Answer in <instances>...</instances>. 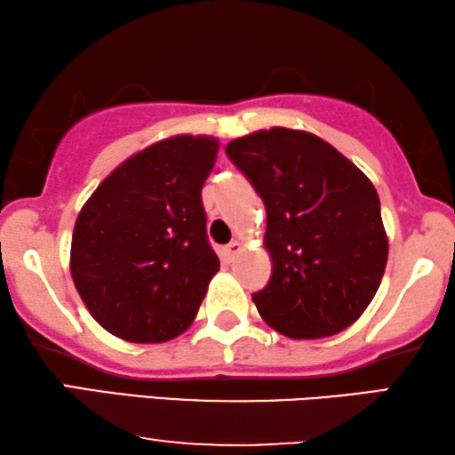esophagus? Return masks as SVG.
Listing matches in <instances>:
<instances>
[{"instance_id":"esophagus-1","label":"esophagus","mask_w":455,"mask_h":455,"mask_svg":"<svg viewBox=\"0 0 455 455\" xmlns=\"http://www.w3.org/2000/svg\"><path fill=\"white\" fill-rule=\"evenodd\" d=\"M242 251V244L238 240H234V242H229V244L223 248V259L228 260V263H232V260L238 257V252Z\"/></svg>"}]
</instances>
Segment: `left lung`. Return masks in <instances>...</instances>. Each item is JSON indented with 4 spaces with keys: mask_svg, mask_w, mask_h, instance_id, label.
Here are the masks:
<instances>
[{
    "mask_svg": "<svg viewBox=\"0 0 455 455\" xmlns=\"http://www.w3.org/2000/svg\"><path fill=\"white\" fill-rule=\"evenodd\" d=\"M267 209L273 275L252 294L267 325L319 339L364 313L387 265L375 186L350 159L304 130L271 128L226 147Z\"/></svg>",
    "mask_w": 455,
    "mask_h": 455,
    "instance_id": "obj_1",
    "label": "left lung"
}]
</instances>
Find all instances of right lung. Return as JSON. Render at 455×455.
Listing matches in <instances>:
<instances>
[{"label": "right lung", "instance_id": "1", "mask_svg": "<svg viewBox=\"0 0 455 455\" xmlns=\"http://www.w3.org/2000/svg\"><path fill=\"white\" fill-rule=\"evenodd\" d=\"M220 140L178 134L116 167L72 234L70 271L99 325L132 344H164L192 325L220 259L201 190Z\"/></svg>", "mask_w": 455, "mask_h": 455}]
</instances>
